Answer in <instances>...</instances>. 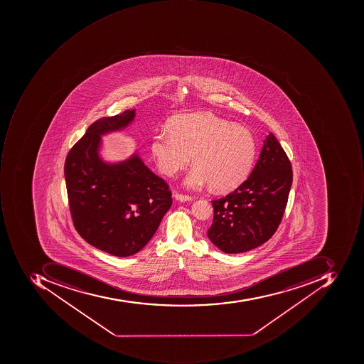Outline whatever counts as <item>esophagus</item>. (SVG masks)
Returning a JSON list of instances; mask_svg holds the SVG:
<instances>
[{
	"label": "esophagus",
	"mask_w": 364,
	"mask_h": 364,
	"mask_svg": "<svg viewBox=\"0 0 364 364\" xmlns=\"http://www.w3.org/2000/svg\"><path fill=\"white\" fill-rule=\"evenodd\" d=\"M175 199L178 200V201L181 202H187V201H191L193 200V198L191 197V196L187 195H183V193H175Z\"/></svg>",
	"instance_id": "esophagus-1"
}]
</instances>
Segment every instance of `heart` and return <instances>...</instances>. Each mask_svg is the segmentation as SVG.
Listing matches in <instances>:
<instances>
[{"label":"heart","instance_id":"1","mask_svg":"<svg viewBox=\"0 0 364 364\" xmlns=\"http://www.w3.org/2000/svg\"><path fill=\"white\" fill-rule=\"evenodd\" d=\"M168 130L156 131L151 152L159 171L175 176L191 163L186 187L200 191H233L250 176L257 154L252 131L210 112H191L169 120Z\"/></svg>","mask_w":364,"mask_h":364}]
</instances>
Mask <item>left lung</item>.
Returning a JSON list of instances; mask_svg holds the SVG:
<instances>
[{
    "mask_svg": "<svg viewBox=\"0 0 364 364\" xmlns=\"http://www.w3.org/2000/svg\"><path fill=\"white\" fill-rule=\"evenodd\" d=\"M292 179L288 155L276 136L269 134L250 177L233 193L212 201L209 240L225 254L262 245L282 220Z\"/></svg>",
    "mask_w": 364,
    "mask_h": 364,
    "instance_id": "1",
    "label": "left lung"
}]
</instances>
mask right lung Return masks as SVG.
<instances>
[{
  "instance_id": "1",
  "label": "right lung",
  "mask_w": 364,
  "mask_h": 364,
  "mask_svg": "<svg viewBox=\"0 0 364 364\" xmlns=\"http://www.w3.org/2000/svg\"><path fill=\"white\" fill-rule=\"evenodd\" d=\"M136 109L90 124L70 150L65 164L72 220L94 247L116 257L136 254L154 235L171 207V193L138 153L122 162L100 157L102 136L132 124Z\"/></svg>"
}]
</instances>
